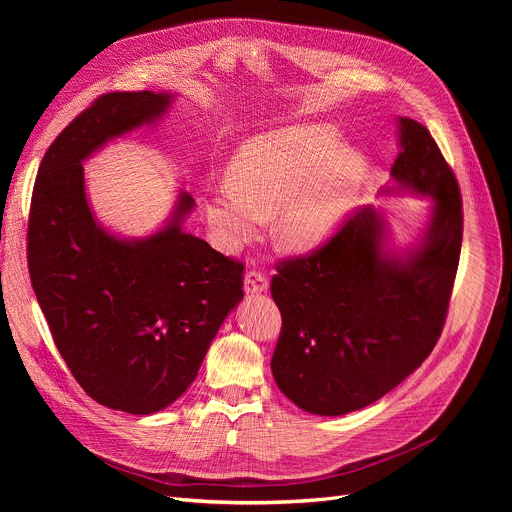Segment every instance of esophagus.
Returning <instances> with one entry per match:
<instances>
[{
	"instance_id": "1",
	"label": "esophagus",
	"mask_w": 512,
	"mask_h": 512,
	"mask_svg": "<svg viewBox=\"0 0 512 512\" xmlns=\"http://www.w3.org/2000/svg\"><path fill=\"white\" fill-rule=\"evenodd\" d=\"M267 278L261 274V272H247L245 274V292L247 294H261L267 290Z\"/></svg>"
}]
</instances>
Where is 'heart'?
I'll list each match as a JSON object with an SVG mask.
<instances>
[{
	"instance_id": "b5f03b06",
	"label": "heart",
	"mask_w": 512,
	"mask_h": 512,
	"mask_svg": "<svg viewBox=\"0 0 512 512\" xmlns=\"http://www.w3.org/2000/svg\"><path fill=\"white\" fill-rule=\"evenodd\" d=\"M328 126H294L242 145L230 161V182L205 199L211 238L236 253L274 213V236L290 253H311L336 232L351 209L363 157L336 147Z\"/></svg>"
}]
</instances>
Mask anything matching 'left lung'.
<instances>
[{
    "instance_id": "1",
    "label": "left lung",
    "mask_w": 512,
    "mask_h": 512,
    "mask_svg": "<svg viewBox=\"0 0 512 512\" xmlns=\"http://www.w3.org/2000/svg\"><path fill=\"white\" fill-rule=\"evenodd\" d=\"M400 155L380 195L432 201L415 245H390L386 215L355 211L309 257L282 261L272 297L282 332L272 373L299 409L359 411L427 359L444 328L463 240L461 191L429 130L400 118Z\"/></svg>"
}]
</instances>
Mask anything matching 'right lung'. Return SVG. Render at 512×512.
<instances>
[{
	"instance_id": "1",
	"label": "right lung",
	"mask_w": 512,
	"mask_h": 512,
	"mask_svg": "<svg viewBox=\"0 0 512 512\" xmlns=\"http://www.w3.org/2000/svg\"><path fill=\"white\" fill-rule=\"evenodd\" d=\"M170 93H110L47 149L29 220V272L74 380L107 409L151 415L197 378L211 340L242 301V263L188 234L180 191L155 232L126 238L89 203L85 161L170 110Z\"/></svg>"
}]
</instances>
